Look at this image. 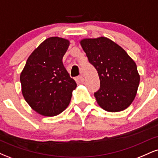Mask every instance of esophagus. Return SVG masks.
<instances>
[{
	"label": "esophagus",
	"mask_w": 158,
	"mask_h": 158,
	"mask_svg": "<svg viewBox=\"0 0 158 158\" xmlns=\"http://www.w3.org/2000/svg\"><path fill=\"white\" fill-rule=\"evenodd\" d=\"M77 80L79 81V82H83V81H85V79L84 77H83V76H79V77L77 78Z\"/></svg>",
	"instance_id": "34e87169"
}]
</instances>
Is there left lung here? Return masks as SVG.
Listing matches in <instances>:
<instances>
[{"mask_svg":"<svg viewBox=\"0 0 158 158\" xmlns=\"http://www.w3.org/2000/svg\"><path fill=\"white\" fill-rule=\"evenodd\" d=\"M80 44L99 75L100 87L94 93L99 106L109 112L128 108L139 83L135 61L121 47L106 37L85 39Z\"/></svg>","mask_w":158,"mask_h":158,"instance_id":"8db88e82","label":"left lung"}]
</instances>
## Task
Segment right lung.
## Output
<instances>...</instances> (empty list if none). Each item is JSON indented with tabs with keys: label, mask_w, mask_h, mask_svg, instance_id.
<instances>
[{
	"label": "right lung",
	"mask_w": 158,
	"mask_h": 158,
	"mask_svg": "<svg viewBox=\"0 0 158 158\" xmlns=\"http://www.w3.org/2000/svg\"><path fill=\"white\" fill-rule=\"evenodd\" d=\"M69 41L50 37L32 52L20 81L26 102L37 113L52 117L68 106L77 83L62 62Z\"/></svg>",
	"instance_id": "right-lung-1"
}]
</instances>
